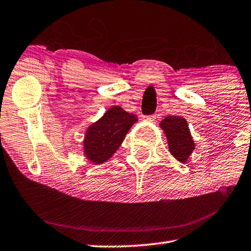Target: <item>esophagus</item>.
Here are the masks:
<instances>
[{"label":"esophagus","instance_id":"esophagus-1","mask_svg":"<svg viewBox=\"0 0 251 251\" xmlns=\"http://www.w3.org/2000/svg\"><path fill=\"white\" fill-rule=\"evenodd\" d=\"M144 118H145L146 120H149V121H154L156 119V116L155 115H151V116H145Z\"/></svg>","mask_w":251,"mask_h":251}]
</instances>
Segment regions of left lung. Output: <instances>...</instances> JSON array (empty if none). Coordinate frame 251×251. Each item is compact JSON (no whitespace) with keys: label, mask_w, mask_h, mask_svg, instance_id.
Returning <instances> with one entry per match:
<instances>
[{"label":"left lung","mask_w":251,"mask_h":251,"mask_svg":"<svg viewBox=\"0 0 251 251\" xmlns=\"http://www.w3.org/2000/svg\"><path fill=\"white\" fill-rule=\"evenodd\" d=\"M163 130L168 139L169 151L180 162H186L195 150L186 119L179 116H168L162 121Z\"/></svg>","instance_id":"8db88e82"}]
</instances>
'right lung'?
<instances>
[{
    "label": "right lung",
    "instance_id": "1",
    "mask_svg": "<svg viewBox=\"0 0 251 251\" xmlns=\"http://www.w3.org/2000/svg\"><path fill=\"white\" fill-rule=\"evenodd\" d=\"M138 120L135 115L120 107H112L101 119L86 131L84 141L85 154L93 163H105L119 149L126 132Z\"/></svg>",
    "mask_w": 251,
    "mask_h": 251
}]
</instances>
